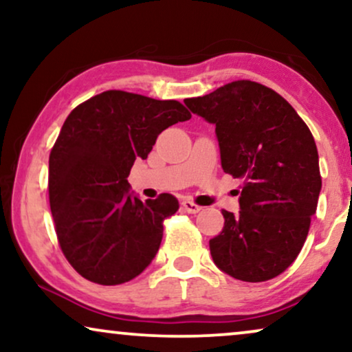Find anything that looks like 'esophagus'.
Returning <instances> with one entry per match:
<instances>
[{"label":"esophagus","instance_id":"esophagus-1","mask_svg":"<svg viewBox=\"0 0 352 352\" xmlns=\"http://www.w3.org/2000/svg\"><path fill=\"white\" fill-rule=\"evenodd\" d=\"M181 205H182V208L187 211V213H192V214L199 213V211L201 210L200 205H197V204H194V201H190V200H184Z\"/></svg>","mask_w":352,"mask_h":352}]
</instances>
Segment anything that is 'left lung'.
Segmentation results:
<instances>
[{
	"instance_id": "left-lung-1",
	"label": "left lung",
	"mask_w": 352,
	"mask_h": 352,
	"mask_svg": "<svg viewBox=\"0 0 352 352\" xmlns=\"http://www.w3.org/2000/svg\"><path fill=\"white\" fill-rule=\"evenodd\" d=\"M216 126L221 166L243 179L237 214L210 240L221 271L243 282L277 277L300 254L322 189L314 138L296 110L267 86L239 80L184 99Z\"/></svg>"
}]
</instances>
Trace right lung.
<instances>
[{"label":"right lung","mask_w":352,"mask_h":352,"mask_svg":"<svg viewBox=\"0 0 352 352\" xmlns=\"http://www.w3.org/2000/svg\"><path fill=\"white\" fill-rule=\"evenodd\" d=\"M192 115L177 100L104 91L72 110L50 155V205L62 253L100 285L138 277L160 248L171 194L142 201L129 190L134 160L158 134Z\"/></svg>","instance_id":"right-lung-1"}]
</instances>
